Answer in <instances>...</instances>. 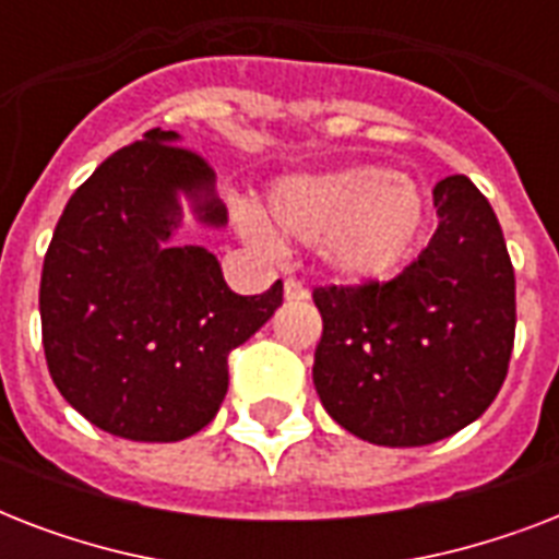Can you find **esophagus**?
Segmentation results:
<instances>
[{"instance_id": "1", "label": "esophagus", "mask_w": 559, "mask_h": 559, "mask_svg": "<svg viewBox=\"0 0 559 559\" xmlns=\"http://www.w3.org/2000/svg\"><path fill=\"white\" fill-rule=\"evenodd\" d=\"M307 296H310V293H307V287L301 284V281L296 278L284 281V298H287V301H305Z\"/></svg>"}]
</instances>
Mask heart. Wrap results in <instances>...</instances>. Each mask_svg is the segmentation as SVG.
Segmentation results:
<instances>
[{
    "label": "heart",
    "mask_w": 559,
    "mask_h": 559,
    "mask_svg": "<svg viewBox=\"0 0 559 559\" xmlns=\"http://www.w3.org/2000/svg\"><path fill=\"white\" fill-rule=\"evenodd\" d=\"M266 222L275 235L319 246L333 275L377 281L403 270L417 252L426 200L406 174L354 165L275 182L266 197ZM270 227L258 211H240V228L258 243L275 240Z\"/></svg>",
    "instance_id": "obj_1"
}]
</instances>
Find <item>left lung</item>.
<instances>
[{
	"instance_id": "1",
	"label": "left lung",
	"mask_w": 559,
	"mask_h": 559,
	"mask_svg": "<svg viewBox=\"0 0 559 559\" xmlns=\"http://www.w3.org/2000/svg\"><path fill=\"white\" fill-rule=\"evenodd\" d=\"M438 228L397 278L316 287L313 382L340 426L380 447H426L485 415L508 377L516 278L502 226L467 177L432 191Z\"/></svg>"
}]
</instances>
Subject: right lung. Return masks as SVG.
<instances>
[{
  "instance_id": "obj_1",
  "label": "right lung",
  "mask_w": 559,
  "mask_h": 559,
  "mask_svg": "<svg viewBox=\"0 0 559 559\" xmlns=\"http://www.w3.org/2000/svg\"><path fill=\"white\" fill-rule=\"evenodd\" d=\"M179 197L205 226L226 223L209 162L174 130H147L72 193L43 261L48 373L69 406L127 441H182L209 426L228 354L284 301L281 281L237 296L209 249L170 243Z\"/></svg>"
}]
</instances>
